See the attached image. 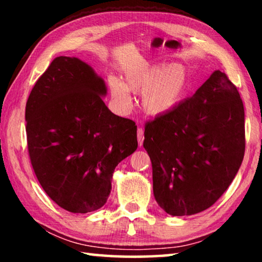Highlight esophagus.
<instances>
[{
	"label": "esophagus",
	"instance_id": "34e87169",
	"mask_svg": "<svg viewBox=\"0 0 262 262\" xmlns=\"http://www.w3.org/2000/svg\"><path fill=\"white\" fill-rule=\"evenodd\" d=\"M143 140H144V130L143 128H137V141H139V145L141 147L143 144Z\"/></svg>",
	"mask_w": 262,
	"mask_h": 262
}]
</instances>
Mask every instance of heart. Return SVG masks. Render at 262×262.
I'll return each mask as SVG.
<instances>
[{"label":"heart","mask_w":262,"mask_h":262,"mask_svg":"<svg viewBox=\"0 0 262 262\" xmlns=\"http://www.w3.org/2000/svg\"><path fill=\"white\" fill-rule=\"evenodd\" d=\"M112 99L121 110L129 108V91L143 92L142 105L147 113L159 115L170 111L179 100L186 85V73L178 64L166 68L143 67L127 70L125 81L108 82Z\"/></svg>","instance_id":"obj_1"}]
</instances>
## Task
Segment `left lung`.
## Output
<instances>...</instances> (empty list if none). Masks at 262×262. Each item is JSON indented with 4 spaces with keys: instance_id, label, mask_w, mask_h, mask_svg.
I'll return each mask as SVG.
<instances>
[{
    "instance_id": "obj_1",
    "label": "left lung",
    "mask_w": 262,
    "mask_h": 262,
    "mask_svg": "<svg viewBox=\"0 0 262 262\" xmlns=\"http://www.w3.org/2000/svg\"><path fill=\"white\" fill-rule=\"evenodd\" d=\"M143 147L162 209L172 216L208 209L232 183L245 154V113L236 85L216 70L193 97L145 122Z\"/></svg>"
}]
</instances>
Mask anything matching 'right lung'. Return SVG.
<instances>
[{
	"label": "right lung",
	"instance_id": "right-lung-1",
	"mask_svg": "<svg viewBox=\"0 0 262 262\" xmlns=\"http://www.w3.org/2000/svg\"><path fill=\"white\" fill-rule=\"evenodd\" d=\"M103 79L77 57L52 61L26 101L28 150L41 187L57 206L86 214L103 207L115 166L137 149V126L113 114Z\"/></svg>",
	"mask_w": 262,
	"mask_h": 262
}]
</instances>
